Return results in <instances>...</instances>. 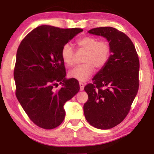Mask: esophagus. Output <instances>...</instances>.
I'll list each match as a JSON object with an SVG mask.
<instances>
[{
    "label": "esophagus",
    "instance_id": "1",
    "mask_svg": "<svg viewBox=\"0 0 154 154\" xmlns=\"http://www.w3.org/2000/svg\"><path fill=\"white\" fill-rule=\"evenodd\" d=\"M79 86H80V90L82 91L84 89V84H83V83L82 82H79Z\"/></svg>",
    "mask_w": 154,
    "mask_h": 154
}]
</instances>
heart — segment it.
<instances>
[{"label":"heart","mask_w":154,"mask_h":154,"mask_svg":"<svg viewBox=\"0 0 154 154\" xmlns=\"http://www.w3.org/2000/svg\"><path fill=\"white\" fill-rule=\"evenodd\" d=\"M78 50L85 52L83 62L69 72V77L79 82L89 79L96 67L100 69L105 66L111 54L110 44L105 40L98 41V38L85 36L77 41ZM61 58L67 66H72L75 62V51L71 45L65 44L61 50Z\"/></svg>","instance_id":"b5f03b06"}]
</instances>
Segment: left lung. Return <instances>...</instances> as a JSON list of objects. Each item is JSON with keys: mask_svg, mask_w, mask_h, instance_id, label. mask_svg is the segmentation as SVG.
Wrapping results in <instances>:
<instances>
[{"mask_svg": "<svg viewBox=\"0 0 154 154\" xmlns=\"http://www.w3.org/2000/svg\"><path fill=\"white\" fill-rule=\"evenodd\" d=\"M110 44L107 63L84 90L88 100L83 105L85 118L91 126L106 130L120 124L128 113L139 90V60L136 49L124 32L112 27L91 29Z\"/></svg>", "mask_w": 154, "mask_h": 154, "instance_id": "left-lung-1", "label": "left lung"}]
</instances>
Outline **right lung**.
<instances>
[{
  "label": "right lung",
  "mask_w": 154,
  "mask_h": 154,
  "mask_svg": "<svg viewBox=\"0 0 154 154\" xmlns=\"http://www.w3.org/2000/svg\"><path fill=\"white\" fill-rule=\"evenodd\" d=\"M82 28L36 27L22 41L16 54L14 76L15 94L26 113L36 126L53 129L64 121V105L79 91L77 81L66 79L61 58L64 45ZM63 88L56 91L58 83Z\"/></svg>",
  "instance_id": "right-lung-1"
}]
</instances>
